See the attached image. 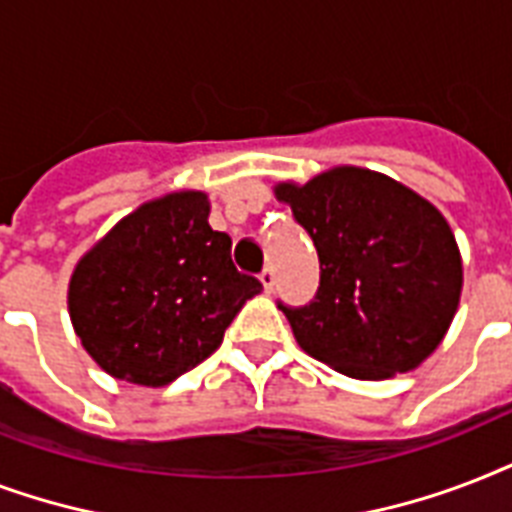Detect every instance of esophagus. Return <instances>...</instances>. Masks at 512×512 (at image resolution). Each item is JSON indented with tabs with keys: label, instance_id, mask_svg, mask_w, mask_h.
Listing matches in <instances>:
<instances>
[{
	"label": "esophagus",
	"instance_id": "1",
	"mask_svg": "<svg viewBox=\"0 0 512 512\" xmlns=\"http://www.w3.org/2000/svg\"><path fill=\"white\" fill-rule=\"evenodd\" d=\"M259 280H261V285H264V291H272V288H275V269L272 267H267L264 269V272H261L259 275Z\"/></svg>",
	"mask_w": 512,
	"mask_h": 512
}]
</instances>
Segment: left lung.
Wrapping results in <instances>:
<instances>
[{
	"label": "left lung",
	"instance_id": "1",
	"mask_svg": "<svg viewBox=\"0 0 512 512\" xmlns=\"http://www.w3.org/2000/svg\"><path fill=\"white\" fill-rule=\"evenodd\" d=\"M275 192L320 259L310 304L277 301L301 350L352 379L417 368L449 331L462 291L446 219L417 192L363 168H334Z\"/></svg>",
	"mask_w": 512,
	"mask_h": 512
}]
</instances>
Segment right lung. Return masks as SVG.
Segmentation results:
<instances>
[{
    "mask_svg": "<svg viewBox=\"0 0 512 512\" xmlns=\"http://www.w3.org/2000/svg\"><path fill=\"white\" fill-rule=\"evenodd\" d=\"M208 197L141 205L85 253L69 285L79 342L106 374L162 387L208 358L261 291L237 272L232 237L208 224Z\"/></svg>",
    "mask_w": 512,
    "mask_h": 512,
    "instance_id": "1",
    "label": "right lung"
}]
</instances>
